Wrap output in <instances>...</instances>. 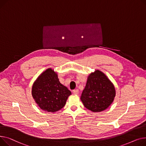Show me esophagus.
<instances>
[{
	"instance_id": "obj_1",
	"label": "esophagus",
	"mask_w": 146,
	"mask_h": 146,
	"mask_svg": "<svg viewBox=\"0 0 146 146\" xmlns=\"http://www.w3.org/2000/svg\"><path fill=\"white\" fill-rule=\"evenodd\" d=\"M72 92L74 94H78L79 93V90L78 89H76V90H74L72 91Z\"/></svg>"
}]
</instances>
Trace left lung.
Segmentation results:
<instances>
[{"instance_id": "obj_1", "label": "left lung", "mask_w": 146, "mask_h": 146, "mask_svg": "<svg viewBox=\"0 0 146 146\" xmlns=\"http://www.w3.org/2000/svg\"><path fill=\"white\" fill-rule=\"evenodd\" d=\"M115 96L113 84L104 73L97 70L88 77L81 100L87 109L93 112H100L110 106Z\"/></svg>"}]
</instances>
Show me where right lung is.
I'll return each instance as SVG.
<instances>
[{
  "label": "right lung",
  "instance_id": "obj_1",
  "mask_svg": "<svg viewBox=\"0 0 146 146\" xmlns=\"http://www.w3.org/2000/svg\"><path fill=\"white\" fill-rule=\"evenodd\" d=\"M71 92L61 84L58 75L50 68L43 72L34 82L32 95L39 107L48 112L62 108Z\"/></svg>",
  "mask_w": 146,
  "mask_h": 146
}]
</instances>
